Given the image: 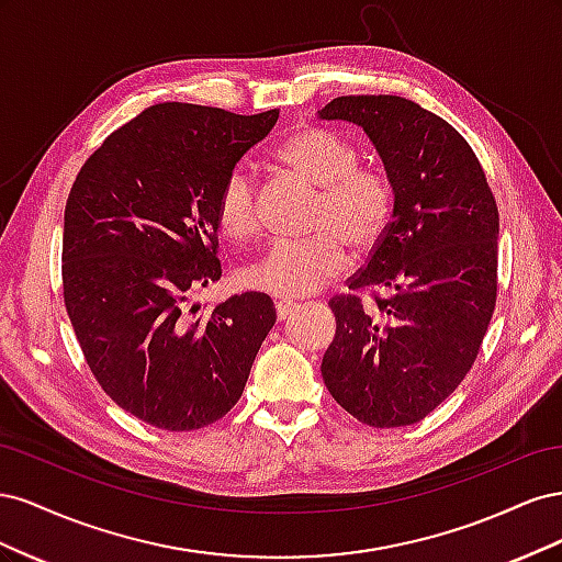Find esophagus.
<instances>
[{"instance_id": "esophagus-1", "label": "esophagus", "mask_w": 562, "mask_h": 562, "mask_svg": "<svg viewBox=\"0 0 562 562\" xmlns=\"http://www.w3.org/2000/svg\"><path fill=\"white\" fill-rule=\"evenodd\" d=\"M293 310H295V302H291V300L277 302V318H279V321H285L288 316L293 314Z\"/></svg>"}]
</instances>
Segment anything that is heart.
Returning <instances> with one entry per match:
<instances>
[{"instance_id": "b5f03b06", "label": "heart", "mask_w": 562, "mask_h": 562, "mask_svg": "<svg viewBox=\"0 0 562 562\" xmlns=\"http://www.w3.org/2000/svg\"><path fill=\"white\" fill-rule=\"evenodd\" d=\"M274 161L295 180L318 190L307 241L274 244L244 271L252 291L274 297H304L333 283L356 252L378 248L394 217L396 192L389 173L359 166V151L328 128L300 126L274 149ZM215 223L232 241H248L260 229L252 178L236 168L215 199Z\"/></svg>"}]
</instances>
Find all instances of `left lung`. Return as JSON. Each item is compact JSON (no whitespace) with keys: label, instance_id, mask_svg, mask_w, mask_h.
Masks as SVG:
<instances>
[{"label":"left lung","instance_id":"8db88e82","mask_svg":"<svg viewBox=\"0 0 562 562\" xmlns=\"http://www.w3.org/2000/svg\"><path fill=\"white\" fill-rule=\"evenodd\" d=\"M318 116L361 126L396 192L351 293L328 302L337 330L321 375L359 422L407 427L452 394L483 345L497 300V201L469 143L413 100L342 95ZM361 292L373 293L368 308Z\"/></svg>","mask_w":562,"mask_h":562}]
</instances>
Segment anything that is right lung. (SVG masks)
Instances as JSON below:
<instances>
[{
	"label": "right lung",
	"instance_id": "obj_1",
	"mask_svg": "<svg viewBox=\"0 0 562 562\" xmlns=\"http://www.w3.org/2000/svg\"><path fill=\"white\" fill-rule=\"evenodd\" d=\"M279 110L159 103L108 135L65 206L63 295L91 372L126 413L166 431L225 417L241 398L274 302L190 304L223 277L215 199Z\"/></svg>",
	"mask_w": 562,
	"mask_h": 562
}]
</instances>
